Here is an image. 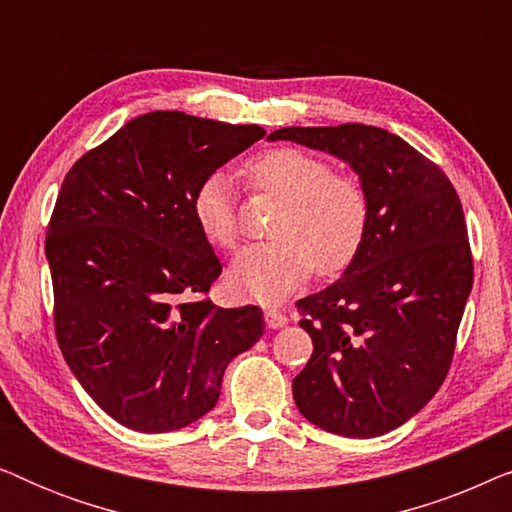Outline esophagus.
Returning a JSON list of instances; mask_svg holds the SVG:
<instances>
[{
    "label": "esophagus",
    "mask_w": 512,
    "mask_h": 512,
    "mask_svg": "<svg viewBox=\"0 0 512 512\" xmlns=\"http://www.w3.org/2000/svg\"><path fill=\"white\" fill-rule=\"evenodd\" d=\"M286 314L282 310H277V307H270V310H265V324L268 328H282L286 326Z\"/></svg>",
    "instance_id": "34e87169"
}]
</instances>
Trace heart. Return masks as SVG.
<instances>
[{"mask_svg":"<svg viewBox=\"0 0 512 512\" xmlns=\"http://www.w3.org/2000/svg\"><path fill=\"white\" fill-rule=\"evenodd\" d=\"M254 193L282 202L270 226L275 240L251 244L230 265V282L265 303L298 289L312 270L319 277L345 272L368 235L366 188L352 174L333 172L326 158L296 146H272L244 165ZM193 219L209 244L233 249L240 237L230 181L214 172L193 193Z\"/></svg>","mask_w":512,"mask_h":512,"instance_id":"obj_1","label":"heart"}]
</instances>
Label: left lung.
<instances>
[{
    "label": "left lung",
    "instance_id": "left-lung-1",
    "mask_svg": "<svg viewBox=\"0 0 512 512\" xmlns=\"http://www.w3.org/2000/svg\"><path fill=\"white\" fill-rule=\"evenodd\" d=\"M347 160L370 221L345 277L298 300L312 356L293 380L303 417L338 436H382L424 408L452 366L473 286L464 209L452 181L394 132L375 125L279 128Z\"/></svg>",
    "mask_w": 512,
    "mask_h": 512
}]
</instances>
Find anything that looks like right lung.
Returning a JSON list of instances; mask_svg holds the SVG:
<instances>
[{"label":"right lung","mask_w":512,"mask_h":512,"mask_svg":"<svg viewBox=\"0 0 512 512\" xmlns=\"http://www.w3.org/2000/svg\"><path fill=\"white\" fill-rule=\"evenodd\" d=\"M263 135L261 125L151 111L62 181L46 230L55 338L81 387L128 429L200 419L230 359L265 331L258 305L214 307L223 268L191 207L200 181Z\"/></svg>","instance_id":"right-lung-1"}]
</instances>
